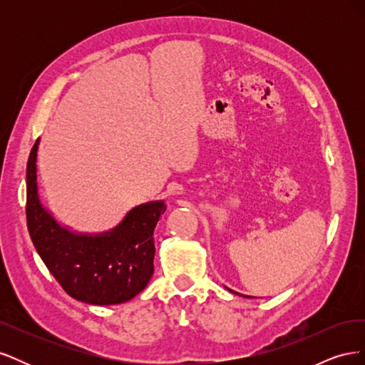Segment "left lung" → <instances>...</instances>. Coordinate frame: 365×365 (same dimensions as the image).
Returning <instances> with one entry per match:
<instances>
[{"label": "left lung", "instance_id": "obj_1", "mask_svg": "<svg viewBox=\"0 0 365 365\" xmlns=\"http://www.w3.org/2000/svg\"><path fill=\"white\" fill-rule=\"evenodd\" d=\"M231 291V289H230ZM231 292H233V294H239V292H235V291H231ZM244 297H248V295H244Z\"/></svg>", "mask_w": 365, "mask_h": 365}]
</instances>
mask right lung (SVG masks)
<instances>
[{
  "label": "right lung",
  "mask_w": 365,
  "mask_h": 365,
  "mask_svg": "<svg viewBox=\"0 0 365 365\" xmlns=\"http://www.w3.org/2000/svg\"><path fill=\"white\" fill-rule=\"evenodd\" d=\"M27 163V228L42 262L62 289L90 304H118L146 288L153 274V230L165 212L163 201L135 207L118 227L97 236L62 228L38 197L36 152Z\"/></svg>",
  "instance_id": "1"
}]
</instances>
